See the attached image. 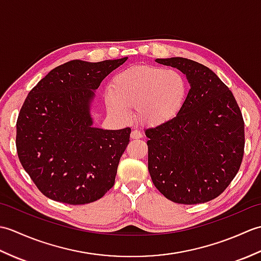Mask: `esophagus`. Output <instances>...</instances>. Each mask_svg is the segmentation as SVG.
Returning <instances> with one entry per match:
<instances>
[{
	"label": "esophagus",
	"instance_id": "esophagus-1",
	"mask_svg": "<svg viewBox=\"0 0 261 261\" xmlns=\"http://www.w3.org/2000/svg\"><path fill=\"white\" fill-rule=\"evenodd\" d=\"M142 137V134L139 130H134L131 132V139H140Z\"/></svg>",
	"mask_w": 261,
	"mask_h": 261
}]
</instances>
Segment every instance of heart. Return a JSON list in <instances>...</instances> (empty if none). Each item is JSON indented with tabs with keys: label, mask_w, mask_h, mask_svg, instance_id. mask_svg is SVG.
<instances>
[{
	"label": "heart",
	"mask_w": 261,
	"mask_h": 261,
	"mask_svg": "<svg viewBox=\"0 0 261 261\" xmlns=\"http://www.w3.org/2000/svg\"><path fill=\"white\" fill-rule=\"evenodd\" d=\"M187 93V82L179 71L137 65L113 77L105 105L121 119H129V109H136L137 121L153 127L168 123L180 113Z\"/></svg>",
	"instance_id": "heart-1"
}]
</instances>
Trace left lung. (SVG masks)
I'll list each match as a JSON object with an SVG mask.
<instances>
[{"label": "left lung", "instance_id": "8db88e82", "mask_svg": "<svg viewBox=\"0 0 261 261\" xmlns=\"http://www.w3.org/2000/svg\"><path fill=\"white\" fill-rule=\"evenodd\" d=\"M190 83L180 113L146 130L148 169L163 195L179 204L208 202L234 178L243 157L245 123L233 94L206 66L182 57L157 58Z\"/></svg>", "mask_w": 261, "mask_h": 261}]
</instances>
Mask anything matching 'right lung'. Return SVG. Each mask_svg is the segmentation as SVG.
<instances>
[{"label": "right lung", "instance_id": "obj_1", "mask_svg": "<svg viewBox=\"0 0 261 261\" xmlns=\"http://www.w3.org/2000/svg\"><path fill=\"white\" fill-rule=\"evenodd\" d=\"M126 59L70 60L28 94L16 121V150L22 167L48 198L87 204L114 185L131 129L94 126L91 109L102 81Z\"/></svg>", "mask_w": 261, "mask_h": 261}]
</instances>
